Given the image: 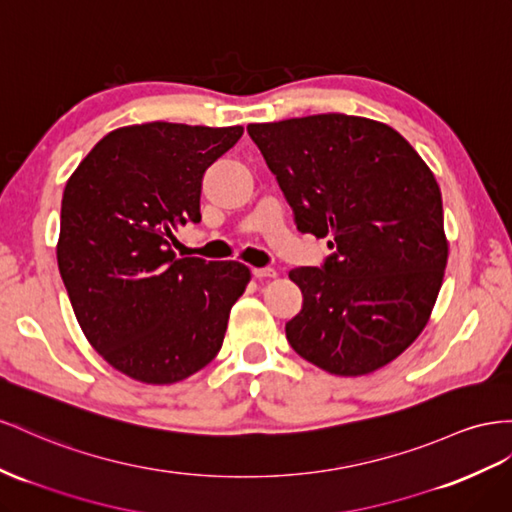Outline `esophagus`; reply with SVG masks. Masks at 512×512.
<instances>
[{
    "mask_svg": "<svg viewBox=\"0 0 512 512\" xmlns=\"http://www.w3.org/2000/svg\"><path fill=\"white\" fill-rule=\"evenodd\" d=\"M252 273H254V278H258V280H267V278H275V275H278V271L271 269V267H254Z\"/></svg>",
    "mask_w": 512,
    "mask_h": 512,
    "instance_id": "obj_1",
    "label": "esophagus"
}]
</instances>
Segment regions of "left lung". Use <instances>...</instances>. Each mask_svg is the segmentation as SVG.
Returning a JSON list of instances; mask_svg holds the SVG:
<instances>
[{"label":"left lung","instance_id":"left-lung-1","mask_svg":"<svg viewBox=\"0 0 512 512\" xmlns=\"http://www.w3.org/2000/svg\"><path fill=\"white\" fill-rule=\"evenodd\" d=\"M299 232L329 237L319 267L288 273L303 293L286 338L336 377L390 364L431 319L448 262L435 174L403 135L362 116L247 124Z\"/></svg>","mask_w":512,"mask_h":512}]
</instances>
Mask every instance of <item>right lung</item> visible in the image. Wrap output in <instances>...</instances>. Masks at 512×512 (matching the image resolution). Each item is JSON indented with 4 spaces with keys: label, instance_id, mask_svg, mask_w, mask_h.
Returning <instances> with one entry per match:
<instances>
[{
    "label": "right lung",
    "instance_id": "right-lung-1",
    "mask_svg": "<svg viewBox=\"0 0 512 512\" xmlns=\"http://www.w3.org/2000/svg\"><path fill=\"white\" fill-rule=\"evenodd\" d=\"M243 127L146 122L96 144L62 196L58 267L84 336L135 381L170 385L222 349L252 273L237 260L176 258L174 230L200 222L202 176Z\"/></svg>",
    "mask_w": 512,
    "mask_h": 512
}]
</instances>
